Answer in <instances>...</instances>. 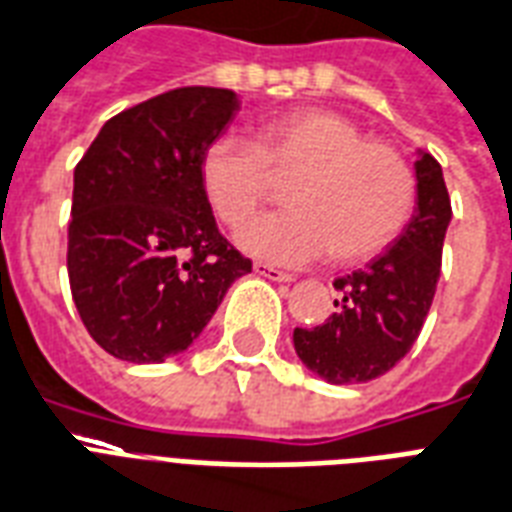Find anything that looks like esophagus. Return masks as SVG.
<instances>
[{
    "mask_svg": "<svg viewBox=\"0 0 512 512\" xmlns=\"http://www.w3.org/2000/svg\"><path fill=\"white\" fill-rule=\"evenodd\" d=\"M253 270H256V275H261V278H270L275 280V283H291V280H294V275H288V272L278 270V267H272V264H264V261H256Z\"/></svg>",
    "mask_w": 512,
    "mask_h": 512,
    "instance_id": "obj_1",
    "label": "esophagus"
}]
</instances>
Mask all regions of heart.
Returning a JSON list of instances; mask_svg holds the SVG:
<instances>
[{"label": "heart", "mask_w": 512, "mask_h": 512, "mask_svg": "<svg viewBox=\"0 0 512 512\" xmlns=\"http://www.w3.org/2000/svg\"><path fill=\"white\" fill-rule=\"evenodd\" d=\"M288 180V210L259 215L237 232L248 256L302 267L332 253L343 264L378 256L405 232L416 207V175L388 142L332 110H299L259 126L256 140L221 134L199 159V186L210 213L240 226L270 188Z\"/></svg>", "instance_id": "heart-1"}]
</instances>
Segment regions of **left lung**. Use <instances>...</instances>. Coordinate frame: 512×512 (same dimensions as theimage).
I'll return each instance as SVG.
<instances>
[{"mask_svg": "<svg viewBox=\"0 0 512 512\" xmlns=\"http://www.w3.org/2000/svg\"><path fill=\"white\" fill-rule=\"evenodd\" d=\"M416 180L418 207L405 232L364 270L334 280L340 297L324 324L294 329L297 356L326 383L380 378L418 340L440 280L451 197L429 153L418 156Z\"/></svg>", "mask_w": 512, "mask_h": 512, "instance_id": "8db88e82", "label": "left lung"}]
</instances>
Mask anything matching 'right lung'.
<instances>
[{
    "instance_id": "obj_1",
    "label": "right lung",
    "mask_w": 512,
    "mask_h": 512,
    "mask_svg": "<svg viewBox=\"0 0 512 512\" xmlns=\"http://www.w3.org/2000/svg\"><path fill=\"white\" fill-rule=\"evenodd\" d=\"M237 110L229 88H175L113 115L75 167L69 288L88 334L115 359L183 353L251 272L199 186L202 151Z\"/></svg>"
}]
</instances>
